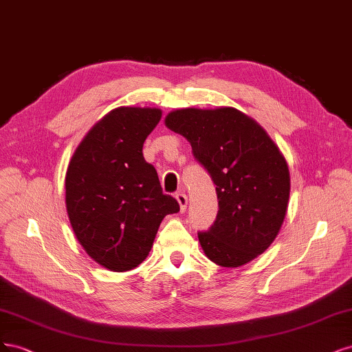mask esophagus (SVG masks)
<instances>
[{"label": "esophagus", "instance_id": "34e87169", "mask_svg": "<svg viewBox=\"0 0 352 352\" xmlns=\"http://www.w3.org/2000/svg\"><path fill=\"white\" fill-rule=\"evenodd\" d=\"M175 199H177V201L179 203V209H181V212H184V210L187 209V203H188L187 196L184 195V192H177V195H175Z\"/></svg>", "mask_w": 352, "mask_h": 352}]
</instances>
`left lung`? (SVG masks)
<instances>
[{
  "mask_svg": "<svg viewBox=\"0 0 352 352\" xmlns=\"http://www.w3.org/2000/svg\"><path fill=\"white\" fill-rule=\"evenodd\" d=\"M165 126L190 142L217 186V221L199 241L223 267L252 262L274 243L287 214L289 169L258 124L231 107L169 112Z\"/></svg>",
  "mask_w": 352,
  "mask_h": 352,
  "instance_id": "obj_1",
  "label": "left lung"
}]
</instances>
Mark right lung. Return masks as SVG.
I'll use <instances>...</instances> for the list:
<instances>
[{
	"instance_id": "obj_1",
	"label": "right lung",
	"mask_w": 352,
	"mask_h": 352,
	"mask_svg": "<svg viewBox=\"0 0 352 352\" xmlns=\"http://www.w3.org/2000/svg\"><path fill=\"white\" fill-rule=\"evenodd\" d=\"M161 117L157 108L112 109L89 130L67 168L65 206L74 235L112 272L138 267L162 219L179 210L143 157V143Z\"/></svg>"
}]
</instances>
